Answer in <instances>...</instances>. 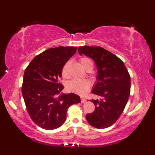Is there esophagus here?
Masks as SVG:
<instances>
[{
  "label": "esophagus",
  "instance_id": "obj_1",
  "mask_svg": "<svg viewBox=\"0 0 155 155\" xmlns=\"http://www.w3.org/2000/svg\"><path fill=\"white\" fill-rule=\"evenodd\" d=\"M81 103H85V102H86V101H87L86 98H84V97H81Z\"/></svg>",
  "mask_w": 155,
  "mask_h": 155
}]
</instances>
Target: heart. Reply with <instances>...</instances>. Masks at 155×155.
I'll use <instances>...</instances> for the list:
<instances>
[{"label": "heart", "instance_id": "1", "mask_svg": "<svg viewBox=\"0 0 155 155\" xmlns=\"http://www.w3.org/2000/svg\"><path fill=\"white\" fill-rule=\"evenodd\" d=\"M79 62L85 70H92L93 67V62L90 58L87 57H82L79 59ZM71 66V61L66 62L62 68V76L64 78H68L70 77L69 68ZM91 87V82L87 79H75L72 80L68 83L67 88L68 91L73 92L78 94L83 95L87 93Z\"/></svg>", "mask_w": 155, "mask_h": 155}]
</instances>
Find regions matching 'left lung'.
I'll list each match as a JSON object with an SVG mask.
<instances>
[{
  "instance_id": "obj_1",
  "label": "left lung",
  "mask_w": 155,
  "mask_h": 155,
  "mask_svg": "<svg viewBox=\"0 0 155 155\" xmlns=\"http://www.w3.org/2000/svg\"><path fill=\"white\" fill-rule=\"evenodd\" d=\"M80 55L93 59L97 67V82L92 93L101 97L91 100L95 110L86 115L88 123L97 128L110 127L120 117L130 92V77L124 62L100 47H78Z\"/></svg>"
}]
</instances>
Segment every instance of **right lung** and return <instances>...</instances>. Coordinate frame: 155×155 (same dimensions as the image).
I'll return each instance as SVG.
<instances>
[{"label":"right lung","mask_w":155,"mask_h":155,"mask_svg":"<svg viewBox=\"0 0 155 155\" xmlns=\"http://www.w3.org/2000/svg\"><path fill=\"white\" fill-rule=\"evenodd\" d=\"M77 50L74 47L48 48L36 56L25 71L22 93L26 108L32 121L45 130L60 127L69 107L81 103L74 93L58 97L64 88L59 83L62 68Z\"/></svg>","instance_id":"1"}]
</instances>
